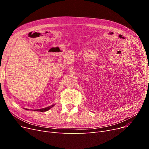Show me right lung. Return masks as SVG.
<instances>
[{
	"label": "right lung",
	"instance_id": "1",
	"mask_svg": "<svg viewBox=\"0 0 149 149\" xmlns=\"http://www.w3.org/2000/svg\"><path fill=\"white\" fill-rule=\"evenodd\" d=\"M55 104H52L51 106H49L47 107H45V108H42V109H34V110H33V111H38V112H46L47 111L49 110V109L51 108H52V107H54L55 106ZM26 109V110H29L28 109ZM30 110H31V109H30Z\"/></svg>",
	"mask_w": 149,
	"mask_h": 149
}]
</instances>
